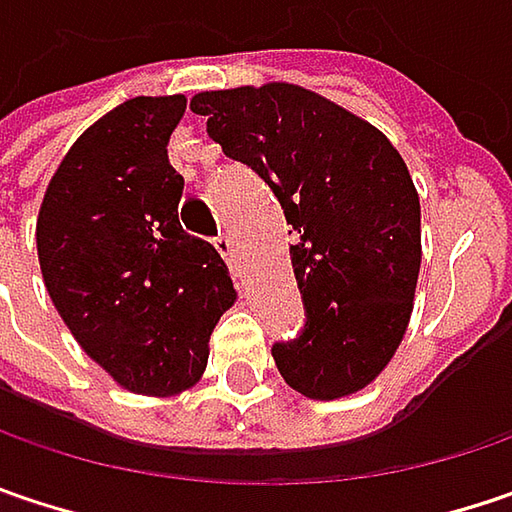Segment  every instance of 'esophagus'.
I'll return each mask as SVG.
<instances>
[{"mask_svg":"<svg viewBox=\"0 0 512 512\" xmlns=\"http://www.w3.org/2000/svg\"><path fill=\"white\" fill-rule=\"evenodd\" d=\"M214 246H217L220 255L226 257V263L231 266L234 278H243V275H240V266H237V260H234V240H231L228 234H220V237H214Z\"/></svg>","mask_w":512,"mask_h":512,"instance_id":"esophagus-1","label":"esophagus"}]
</instances>
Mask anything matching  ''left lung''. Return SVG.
Masks as SVG:
<instances>
[{
    "instance_id": "obj_1",
    "label": "left lung",
    "mask_w": 512,
    "mask_h": 512,
    "mask_svg": "<svg viewBox=\"0 0 512 512\" xmlns=\"http://www.w3.org/2000/svg\"><path fill=\"white\" fill-rule=\"evenodd\" d=\"M196 115L228 159L272 188L307 324L275 342L298 394H356L403 342L420 275V196L397 147L368 121L292 83L199 92Z\"/></svg>"
}]
</instances>
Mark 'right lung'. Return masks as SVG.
<instances>
[{
	"instance_id": "add662e5",
	"label": "right lung",
	"mask_w": 512,
	"mask_h": 512,
	"mask_svg": "<svg viewBox=\"0 0 512 512\" xmlns=\"http://www.w3.org/2000/svg\"><path fill=\"white\" fill-rule=\"evenodd\" d=\"M185 95L109 109L63 156L37 217L48 295L80 347L133 394H179L208 365L237 292L220 252L179 223L167 141Z\"/></svg>"
}]
</instances>
